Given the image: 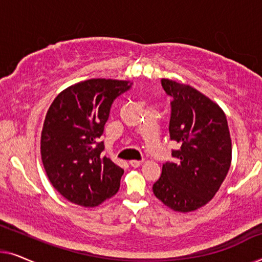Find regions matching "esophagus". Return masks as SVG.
Wrapping results in <instances>:
<instances>
[{
  "instance_id": "obj_1",
  "label": "esophagus",
  "mask_w": 262,
  "mask_h": 262,
  "mask_svg": "<svg viewBox=\"0 0 262 262\" xmlns=\"http://www.w3.org/2000/svg\"><path fill=\"white\" fill-rule=\"evenodd\" d=\"M130 164H131V167H134V168H138L139 166H142V161H136V160H132V161H130Z\"/></svg>"
}]
</instances>
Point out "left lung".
<instances>
[{"label": "left lung", "instance_id": "obj_1", "mask_svg": "<svg viewBox=\"0 0 262 262\" xmlns=\"http://www.w3.org/2000/svg\"><path fill=\"white\" fill-rule=\"evenodd\" d=\"M171 96L169 135L180 145L175 162L162 166L152 186L156 198L178 212L206 205L218 192L231 164V138L227 117L212 100L191 85L162 78Z\"/></svg>", "mask_w": 262, "mask_h": 262}]
</instances>
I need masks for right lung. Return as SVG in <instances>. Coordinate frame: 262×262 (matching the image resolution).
I'll list each match as a JSON object with an SVG mask.
<instances>
[{"instance_id":"1","label":"right lung","mask_w":262,"mask_h":262,"mask_svg":"<svg viewBox=\"0 0 262 262\" xmlns=\"http://www.w3.org/2000/svg\"><path fill=\"white\" fill-rule=\"evenodd\" d=\"M130 81L92 78L60 92L42 125L40 154L46 175L69 202L95 207L116 194L124 169L102 156L99 142L111 106Z\"/></svg>"}]
</instances>
